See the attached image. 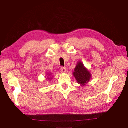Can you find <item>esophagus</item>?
<instances>
[{"instance_id":"esophagus-1","label":"esophagus","mask_w":128,"mask_h":128,"mask_svg":"<svg viewBox=\"0 0 128 128\" xmlns=\"http://www.w3.org/2000/svg\"><path fill=\"white\" fill-rule=\"evenodd\" d=\"M61 70V71H62V72H66V67H64V66H62L60 68Z\"/></svg>"}]
</instances>
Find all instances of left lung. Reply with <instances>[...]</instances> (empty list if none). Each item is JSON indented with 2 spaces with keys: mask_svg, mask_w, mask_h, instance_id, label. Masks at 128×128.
Listing matches in <instances>:
<instances>
[{
  "mask_svg": "<svg viewBox=\"0 0 128 128\" xmlns=\"http://www.w3.org/2000/svg\"><path fill=\"white\" fill-rule=\"evenodd\" d=\"M73 74L78 83L82 86H84L88 82L91 76L90 73L84 67L83 64L80 62H78Z\"/></svg>",
  "mask_w": 128,
  "mask_h": 128,
  "instance_id": "1",
  "label": "left lung"
}]
</instances>
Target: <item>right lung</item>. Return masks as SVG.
Here are the masks:
<instances>
[{
  "label": "right lung",
  "mask_w": 128,
  "mask_h": 128,
  "mask_svg": "<svg viewBox=\"0 0 128 128\" xmlns=\"http://www.w3.org/2000/svg\"><path fill=\"white\" fill-rule=\"evenodd\" d=\"M49 75H50V74H49Z\"/></svg>",
  "instance_id": "obj_1"
}]
</instances>
